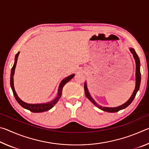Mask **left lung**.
Wrapping results in <instances>:
<instances>
[{
	"mask_svg": "<svg viewBox=\"0 0 149 149\" xmlns=\"http://www.w3.org/2000/svg\"><path fill=\"white\" fill-rule=\"evenodd\" d=\"M130 52H132V54H133V58H134V60L135 61V87L134 91H133L132 96H131L130 98L128 99L127 101L125 102L124 104H123L120 105V106H119V107H102V106L99 104L98 103L96 102L95 100L93 99L91 96L90 93L89 92V90H88V88H87V82L86 81L85 82L84 89H85V96H86V97H87V99H89L93 104L96 106L97 107L99 108V109L104 110V111H105V112H118L119 110L124 109V108H125L126 107H127L128 106H129L131 103L132 102L133 99H134V98L135 97V95H136V94H137V93L139 91V89L141 79V72H140V60H139V56H137V53L135 52L134 49L130 47Z\"/></svg>",
	"mask_w": 149,
	"mask_h": 149,
	"instance_id": "left-lung-1",
	"label": "left lung"
}]
</instances>
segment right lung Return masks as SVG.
Here are the masks:
<instances>
[{
  "label": "right lung",
  "instance_id": "1",
  "mask_svg": "<svg viewBox=\"0 0 149 149\" xmlns=\"http://www.w3.org/2000/svg\"><path fill=\"white\" fill-rule=\"evenodd\" d=\"M19 52H17V53L16 54V56H15L14 64L13 65V67H12V68L11 70V74H10V86L12 88V92H13V94L14 95L15 99H16L17 102H18L22 107L26 108V109H27V110H30L32 112H35V113L43 112H45V111L49 110L50 109H51V108L53 107L55 104H56V102L58 101L59 99H60V97H61V96H62V92L63 87H64L65 84H67L69 81L71 80L72 78L74 77L75 74H74L70 75L69 76L65 77L64 79H63L61 81V82H60L59 87H58V90L57 97L55 98L53 100H52V101H50V102H48L47 103L29 104V103L24 102V101H23V100H22L19 99V97L17 95L16 91H15L14 86V75L15 69H16L17 60V58H18V56H19Z\"/></svg>",
  "mask_w": 149,
  "mask_h": 149
}]
</instances>
